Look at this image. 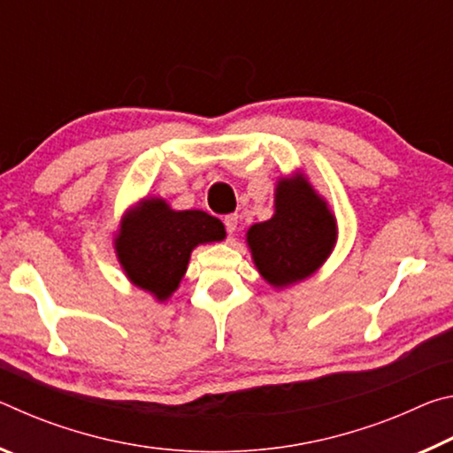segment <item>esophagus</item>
Listing matches in <instances>:
<instances>
[{
	"instance_id": "34e87169",
	"label": "esophagus",
	"mask_w": 453,
	"mask_h": 453,
	"mask_svg": "<svg viewBox=\"0 0 453 453\" xmlns=\"http://www.w3.org/2000/svg\"><path fill=\"white\" fill-rule=\"evenodd\" d=\"M224 224H226L227 234L234 235L235 229H237V213H229V216H226L224 218Z\"/></svg>"
}]
</instances>
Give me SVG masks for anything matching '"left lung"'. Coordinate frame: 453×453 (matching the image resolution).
Returning <instances> with one entry per match:
<instances>
[{"label": "left lung", "mask_w": 453, "mask_h": 453, "mask_svg": "<svg viewBox=\"0 0 453 453\" xmlns=\"http://www.w3.org/2000/svg\"><path fill=\"white\" fill-rule=\"evenodd\" d=\"M335 218L303 175L281 180L272 219L250 227L248 245L259 273L273 288L302 281L332 254Z\"/></svg>", "instance_id": "8db88e82"}]
</instances>
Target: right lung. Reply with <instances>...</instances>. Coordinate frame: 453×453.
Here are the masks:
<instances>
[{"label":"right lung","instance_id":"add662e5","mask_svg":"<svg viewBox=\"0 0 453 453\" xmlns=\"http://www.w3.org/2000/svg\"><path fill=\"white\" fill-rule=\"evenodd\" d=\"M224 237V224L210 213L173 211L164 199H145L121 221L116 251L127 278L164 302L178 289L191 250Z\"/></svg>","mask_w":453,"mask_h":453}]
</instances>
